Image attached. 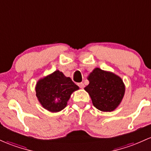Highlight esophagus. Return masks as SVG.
Listing matches in <instances>:
<instances>
[{
  "label": "esophagus",
  "mask_w": 151,
  "mask_h": 151,
  "mask_svg": "<svg viewBox=\"0 0 151 151\" xmlns=\"http://www.w3.org/2000/svg\"><path fill=\"white\" fill-rule=\"evenodd\" d=\"M78 86L79 87H80V88H84V84L82 83V82H80V83H78Z\"/></svg>",
  "instance_id": "1"
}]
</instances>
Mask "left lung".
<instances>
[{"instance_id": "obj_1", "label": "left lung", "mask_w": 151, "mask_h": 151, "mask_svg": "<svg viewBox=\"0 0 151 151\" xmlns=\"http://www.w3.org/2000/svg\"><path fill=\"white\" fill-rule=\"evenodd\" d=\"M87 79L89 83L84 89L94 107L102 112L115 110L125 94V87L122 79L114 73L95 68Z\"/></svg>"}]
</instances>
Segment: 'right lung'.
<instances>
[{
  "label": "right lung",
  "mask_w": 151,
  "mask_h": 151,
  "mask_svg": "<svg viewBox=\"0 0 151 151\" xmlns=\"http://www.w3.org/2000/svg\"><path fill=\"white\" fill-rule=\"evenodd\" d=\"M36 95L44 108L51 112H57L65 108L68 100L79 87L70 77L60 71L40 79L36 85Z\"/></svg>",
  "instance_id": "add662e5"
}]
</instances>
